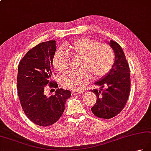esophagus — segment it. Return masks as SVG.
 Masks as SVG:
<instances>
[{
	"label": "esophagus",
	"instance_id": "obj_1",
	"mask_svg": "<svg viewBox=\"0 0 151 151\" xmlns=\"http://www.w3.org/2000/svg\"><path fill=\"white\" fill-rule=\"evenodd\" d=\"M82 90H73L72 91V93L73 94H75V95H76V94H78V93H82Z\"/></svg>",
	"mask_w": 151,
	"mask_h": 151
}]
</instances>
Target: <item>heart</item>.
Here are the masks:
<instances>
[{
	"label": "heart",
	"mask_w": 151,
	"mask_h": 151,
	"mask_svg": "<svg viewBox=\"0 0 151 151\" xmlns=\"http://www.w3.org/2000/svg\"><path fill=\"white\" fill-rule=\"evenodd\" d=\"M73 58H80L79 69L70 70L60 78L64 88L78 90L90 81L91 76L97 78L110 71L114 62V53L107 44L98 43L88 38H81L68 46ZM53 66L58 72H63L69 67L67 53L61 48L53 58Z\"/></svg>",
	"instance_id": "obj_1"
}]
</instances>
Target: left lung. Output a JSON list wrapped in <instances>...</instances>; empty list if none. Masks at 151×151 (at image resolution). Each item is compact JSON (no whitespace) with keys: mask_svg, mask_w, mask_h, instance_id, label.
<instances>
[{"mask_svg":"<svg viewBox=\"0 0 151 151\" xmlns=\"http://www.w3.org/2000/svg\"><path fill=\"white\" fill-rule=\"evenodd\" d=\"M109 44L115 54L114 65L109 73L95 83L101 86L100 90H91L97 98L91 111L97 117L105 119L113 118L122 111L128 101L131 84L129 68L122 48L114 40H111Z\"/></svg>","mask_w":151,"mask_h":151,"instance_id":"8db88e82","label":"left lung"}]
</instances>
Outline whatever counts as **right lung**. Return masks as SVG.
<instances>
[{
	"instance_id": "obj_1",
	"label": "right lung",
	"mask_w": 151,
	"mask_h": 151,
	"mask_svg": "<svg viewBox=\"0 0 151 151\" xmlns=\"http://www.w3.org/2000/svg\"><path fill=\"white\" fill-rule=\"evenodd\" d=\"M55 50V40L40 43L27 53L18 66L17 88L21 105L28 119L40 126L57 122L71 96L69 90L58 88V84L51 80ZM46 85L57 89L55 95L44 94Z\"/></svg>"
}]
</instances>
